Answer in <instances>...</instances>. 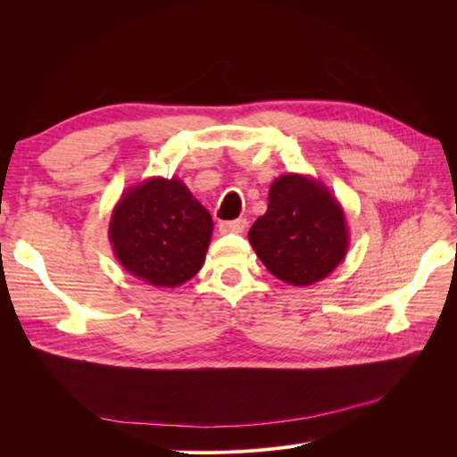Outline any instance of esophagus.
Listing matches in <instances>:
<instances>
[{
	"instance_id": "34e87169",
	"label": "esophagus",
	"mask_w": 457,
	"mask_h": 457,
	"mask_svg": "<svg viewBox=\"0 0 457 457\" xmlns=\"http://www.w3.org/2000/svg\"><path fill=\"white\" fill-rule=\"evenodd\" d=\"M247 227L245 219H234V220H225V223L219 225V230L223 234H240Z\"/></svg>"
}]
</instances>
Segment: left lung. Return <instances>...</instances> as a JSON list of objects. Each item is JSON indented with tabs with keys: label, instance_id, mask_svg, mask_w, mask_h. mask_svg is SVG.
<instances>
[{
	"label": "left lung",
	"instance_id": "left-lung-1",
	"mask_svg": "<svg viewBox=\"0 0 457 457\" xmlns=\"http://www.w3.org/2000/svg\"><path fill=\"white\" fill-rule=\"evenodd\" d=\"M255 255L276 278L311 286L336 270L349 252V227L343 205L311 175L274 179L267 213L247 232Z\"/></svg>",
	"mask_w": 457,
	"mask_h": 457
}]
</instances>
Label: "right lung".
Masks as SVG:
<instances>
[{
	"mask_svg": "<svg viewBox=\"0 0 457 457\" xmlns=\"http://www.w3.org/2000/svg\"><path fill=\"white\" fill-rule=\"evenodd\" d=\"M213 232L210 212L179 177H150L114 205L108 240L120 265L154 287H177L202 269Z\"/></svg>",
	"mask_w": 457,
	"mask_h": 457,
	"instance_id": "right-lung-1",
	"label": "right lung"
}]
</instances>
